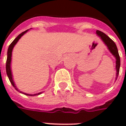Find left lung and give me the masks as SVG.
Here are the masks:
<instances>
[{"label": "left lung", "mask_w": 126, "mask_h": 126, "mask_svg": "<svg viewBox=\"0 0 126 126\" xmlns=\"http://www.w3.org/2000/svg\"><path fill=\"white\" fill-rule=\"evenodd\" d=\"M96 33L100 36V38L103 40V42H105V44L107 46L109 50H110V52L115 56V57L116 59V78H117L118 75H119V67H120V57H119L118 50H117V48L116 44L108 36H107L105 33H103V32L99 31V30H96Z\"/></svg>", "instance_id": "1"}]
</instances>
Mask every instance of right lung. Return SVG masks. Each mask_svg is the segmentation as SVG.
<instances>
[{
  "mask_svg": "<svg viewBox=\"0 0 126 126\" xmlns=\"http://www.w3.org/2000/svg\"><path fill=\"white\" fill-rule=\"evenodd\" d=\"M28 31V30H26V31L23 32L21 33H20L19 36L13 40V41L11 42V44H10L9 47V48H8V51H7V62H6V71H7V76H8V78H9V79L10 82L11 83V84L13 85V86L15 88V90H17V91H19L17 87L15 86V84H14V82H13V80L12 78V74H11V55H12V50L13 48V47L15 46L16 43L17 42V41L20 39V38L21 36H23L24 33L27 32ZM21 93V92H20ZM24 94L28 95V96H33V94H26V93H23ZM40 93H38V94H40ZM34 94V95H36Z\"/></svg>",
  "mask_w": 126,
  "mask_h": 126,
  "instance_id": "add662e5",
  "label": "right lung"
}]
</instances>
